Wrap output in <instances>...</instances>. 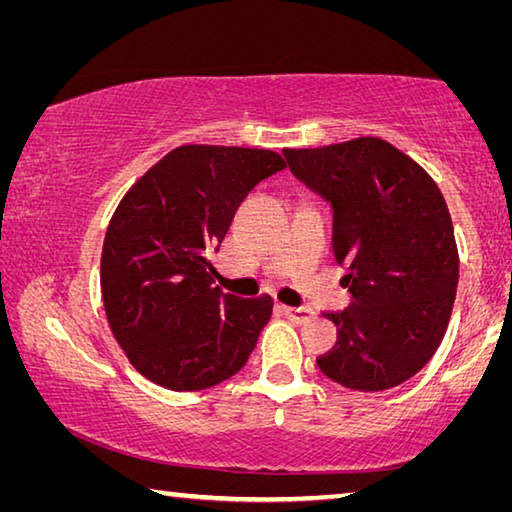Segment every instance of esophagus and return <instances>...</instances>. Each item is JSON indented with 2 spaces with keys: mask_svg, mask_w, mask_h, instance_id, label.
<instances>
[{
  "mask_svg": "<svg viewBox=\"0 0 512 512\" xmlns=\"http://www.w3.org/2000/svg\"><path fill=\"white\" fill-rule=\"evenodd\" d=\"M284 316H289L293 323H309L316 316V311L311 307H282Z\"/></svg>",
  "mask_w": 512,
  "mask_h": 512,
  "instance_id": "obj_1",
  "label": "esophagus"
}]
</instances>
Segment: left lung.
<instances>
[{"mask_svg": "<svg viewBox=\"0 0 512 512\" xmlns=\"http://www.w3.org/2000/svg\"><path fill=\"white\" fill-rule=\"evenodd\" d=\"M293 176L334 210V257L354 302L316 359L336 384L386 391L427 366L447 332L458 284L454 225L438 185L379 137L284 149Z\"/></svg>", "mask_w": 512, "mask_h": 512, "instance_id": "8db88e82", "label": "left lung"}]
</instances>
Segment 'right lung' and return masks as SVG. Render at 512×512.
<instances>
[{
    "instance_id": "1",
    "label": "right lung",
    "mask_w": 512,
    "mask_h": 512,
    "mask_svg": "<svg viewBox=\"0 0 512 512\" xmlns=\"http://www.w3.org/2000/svg\"><path fill=\"white\" fill-rule=\"evenodd\" d=\"M284 167L268 149L185 144L121 198L103 239V307L128 361L153 384L203 391L246 366L273 298L214 287L212 255L250 189Z\"/></svg>"
}]
</instances>
